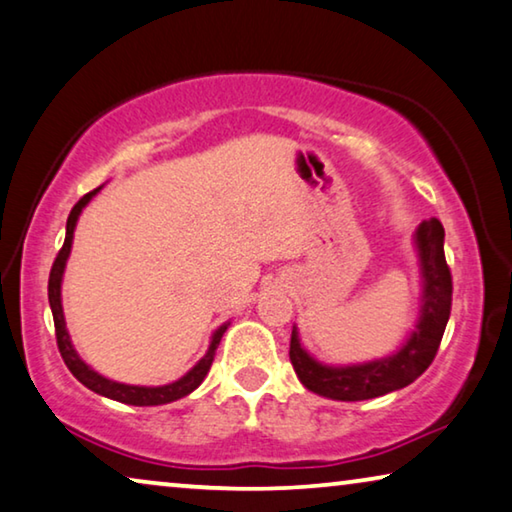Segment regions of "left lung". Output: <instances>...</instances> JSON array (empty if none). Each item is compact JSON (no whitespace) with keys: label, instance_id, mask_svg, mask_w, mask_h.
<instances>
[{"label":"left lung","instance_id":"1","mask_svg":"<svg viewBox=\"0 0 512 512\" xmlns=\"http://www.w3.org/2000/svg\"><path fill=\"white\" fill-rule=\"evenodd\" d=\"M414 249L419 258L421 300L419 318L403 345L387 357L361 364H325L302 345L300 329L290 334V361L300 382L318 396L345 400H368L398 391L426 373L442 343L448 316H451V270L444 258V226L430 217L414 231Z\"/></svg>","mask_w":512,"mask_h":512}]
</instances>
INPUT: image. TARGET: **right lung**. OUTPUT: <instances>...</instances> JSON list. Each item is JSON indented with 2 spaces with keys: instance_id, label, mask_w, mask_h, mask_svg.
Instances as JSON below:
<instances>
[{
  "instance_id": "1",
  "label": "right lung",
  "mask_w": 512,
  "mask_h": 512,
  "mask_svg": "<svg viewBox=\"0 0 512 512\" xmlns=\"http://www.w3.org/2000/svg\"><path fill=\"white\" fill-rule=\"evenodd\" d=\"M100 190H102V187H98V190H93L89 194H84L82 199L75 203V208L70 210L68 222H66L64 247H61L57 261H54V265H52L50 283H47V297H50L54 329H57L59 352H61V357H64V361H66L68 371L73 373L77 380L84 384L86 389L96 391V393H100V396L119 400V403H125V405H137V407H153V405L174 403V400L190 396V393L196 387H199L203 380H206V375H208L210 366H212V359H215L217 345H219V341H222V336H224L226 329H229L231 322H224V325H219L215 332H212L206 355H203L199 361H196V364L190 368V371H187L183 377H178V380H174V382L160 384V387H141V384H125V382L109 380V377L100 375L98 371H93V368L86 364V361L80 355H77L75 345H73V341H70V334H68V329H66L64 304H61V281H64V272H66V263H68L70 249H73L77 219H80L82 210L89 206V201Z\"/></svg>"
}]
</instances>
